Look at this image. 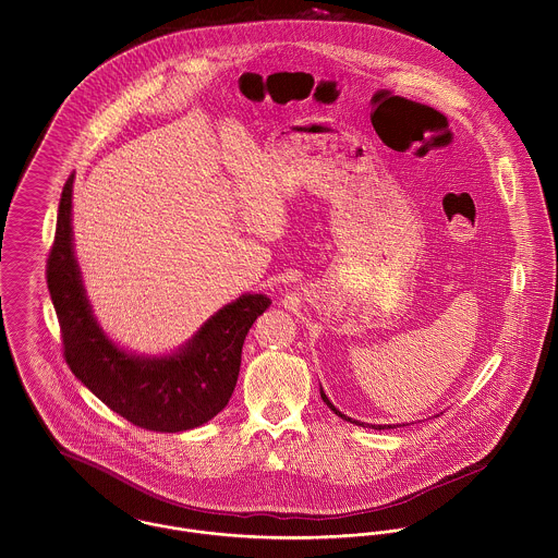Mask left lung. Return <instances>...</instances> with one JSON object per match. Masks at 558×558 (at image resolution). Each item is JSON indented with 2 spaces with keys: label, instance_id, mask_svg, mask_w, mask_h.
Listing matches in <instances>:
<instances>
[{
  "label": "left lung",
  "instance_id": "left-lung-1",
  "mask_svg": "<svg viewBox=\"0 0 558 558\" xmlns=\"http://www.w3.org/2000/svg\"><path fill=\"white\" fill-rule=\"evenodd\" d=\"M322 399H324V403H326V405H328V408H330V410H332V412H335V414H339V416H343V414H341V412H339V410H337V408H335V405H332V403H330V401H328V398H326V396H324V391H322ZM343 418H345V416H343ZM348 421H352V418H348ZM352 423H359V421H352ZM359 425H363V423H359ZM372 427H376V429H393V427H396V425H372Z\"/></svg>",
  "mask_w": 558,
  "mask_h": 558
}]
</instances>
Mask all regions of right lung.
<instances>
[{
	"instance_id": "1",
	"label": "right lung",
	"mask_w": 558,
	"mask_h": 558,
	"mask_svg": "<svg viewBox=\"0 0 558 558\" xmlns=\"http://www.w3.org/2000/svg\"><path fill=\"white\" fill-rule=\"evenodd\" d=\"M71 206L73 175L62 191L47 257V286L71 372L105 405L150 432L175 434L217 416L234 393L244 337L270 307V299L246 294L223 307L173 356H131L116 348L92 318L73 255Z\"/></svg>"
}]
</instances>
